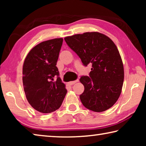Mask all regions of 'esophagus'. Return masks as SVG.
Returning a JSON list of instances; mask_svg holds the SVG:
<instances>
[{
	"label": "esophagus",
	"instance_id": "esophagus-1",
	"mask_svg": "<svg viewBox=\"0 0 146 146\" xmlns=\"http://www.w3.org/2000/svg\"><path fill=\"white\" fill-rule=\"evenodd\" d=\"M77 82H78V80L77 79V80H74V81H71V82H68V84L70 85H73V84H75V83H76Z\"/></svg>",
	"mask_w": 146,
	"mask_h": 146
}]
</instances>
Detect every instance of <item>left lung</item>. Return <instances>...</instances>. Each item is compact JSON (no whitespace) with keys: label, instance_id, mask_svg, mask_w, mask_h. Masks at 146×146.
Instances as JSON below:
<instances>
[{"label":"left lung","instance_id":"1","mask_svg":"<svg viewBox=\"0 0 146 146\" xmlns=\"http://www.w3.org/2000/svg\"><path fill=\"white\" fill-rule=\"evenodd\" d=\"M66 42L87 66L92 64L90 76H82L84 91L80 95L82 104L95 112H102L119 98L124 71L122 58L111 39L98 32H86L64 38Z\"/></svg>","mask_w":146,"mask_h":146}]
</instances>
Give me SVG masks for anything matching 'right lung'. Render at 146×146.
<instances>
[{
	"label": "right lung",
	"instance_id": "obj_1",
	"mask_svg": "<svg viewBox=\"0 0 146 146\" xmlns=\"http://www.w3.org/2000/svg\"><path fill=\"white\" fill-rule=\"evenodd\" d=\"M62 42V38L40 42L31 49L24 62L23 82L26 97L29 104L40 113L58 110L67 93L56 66ZM56 76L58 78L55 81Z\"/></svg>",
	"mask_w": 146,
	"mask_h": 146
}]
</instances>
